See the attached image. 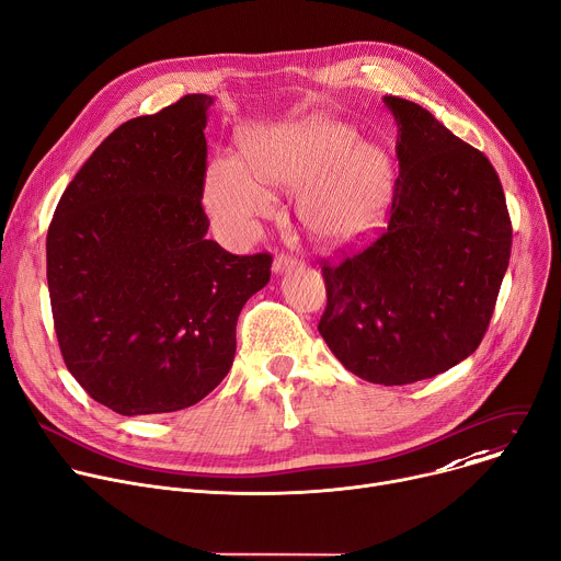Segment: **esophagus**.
Masks as SVG:
<instances>
[{
    "instance_id": "obj_1",
    "label": "esophagus",
    "mask_w": 561,
    "mask_h": 561,
    "mask_svg": "<svg viewBox=\"0 0 561 561\" xmlns=\"http://www.w3.org/2000/svg\"><path fill=\"white\" fill-rule=\"evenodd\" d=\"M295 264H297V261H295L293 256L279 254V256H275V261H273V273H275V275H284V273L290 271Z\"/></svg>"
}]
</instances>
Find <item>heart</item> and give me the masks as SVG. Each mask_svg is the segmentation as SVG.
<instances>
[{"label":"heart","mask_w":561,"mask_h":561,"mask_svg":"<svg viewBox=\"0 0 561 561\" xmlns=\"http://www.w3.org/2000/svg\"><path fill=\"white\" fill-rule=\"evenodd\" d=\"M388 148L360 141L335 117L311 115L252 135L243 164L218 158L207 175V207L228 226L245 228L273 211L268 192L297 190V214L324 243L350 245L375 234L394 192Z\"/></svg>","instance_id":"heart-1"}]
</instances>
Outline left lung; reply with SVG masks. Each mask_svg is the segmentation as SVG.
Listing matches in <instances>:
<instances>
[{
	"label": "left lung",
	"instance_id": "obj_1",
	"mask_svg": "<svg viewBox=\"0 0 561 561\" xmlns=\"http://www.w3.org/2000/svg\"><path fill=\"white\" fill-rule=\"evenodd\" d=\"M383 103L399 160L388 230L343 264L322 266L318 331L352 375L405 386L480 345L510 264L512 222L488 158L422 105Z\"/></svg>",
	"mask_w": 561,
	"mask_h": 561
}]
</instances>
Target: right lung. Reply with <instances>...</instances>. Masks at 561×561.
Returning a JSON list of instances; mask_svg holds the SVG:
<instances>
[{
  "instance_id": "right-lung-1",
  "label": "right lung",
  "mask_w": 561,
  "mask_h": 561,
  "mask_svg": "<svg viewBox=\"0 0 561 561\" xmlns=\"http://www.w3.org/2000/svg\"><path fill=\"white\" fill-rule=\"evenodd\" d=\"M207 94L122 124L65 190L47 234V284L71 377L119 415L207 397L232 367L237 320L271 254L207 239Z\"/></svg>"
}]
</instances>
